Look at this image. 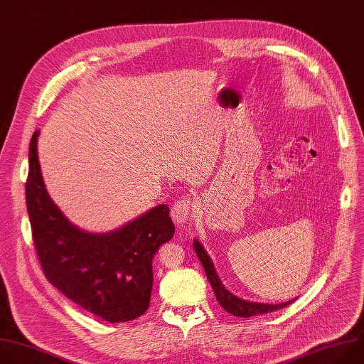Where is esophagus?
<instances>
[{
    "label": "esophagus",
    "mask_w": 364,
    "mask_h": 364,
    "mask_svg": "<svg viewBox=\"0 0 364 364\" xmlns=\"http://www.w3.org/2000/svg\"><path fill=\"white\" fill-rule=\"evenodd\" d=\"M193 209V202L189 198H181L172 205V220L176 225L182 227L186 224L188 218L191 215V210Z\"/></svg>",
    "instance_id": "obj_1"
}]
</instances>
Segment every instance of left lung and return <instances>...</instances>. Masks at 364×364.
<instances>
[{
    "label": "left lung",
    "instance_id": "1",
    "mask_svg": "<svg viewBox=\"0 0 364 364\" xmlns=\"http://www.w3.org/2000/svg\"><path fill=\"white\" fill-rule=\"evenodd\" d=\"M193 250L198 255V258L200 259L206 278L209 279V284L213 288L215 297L218 300V303L221 304V307L224 310H227L230 314L237 316V317H252V316H259V314H265V313H272L275 310L284 309L287 306L291 304L293 301H296V299L285 301V303H279V304H267V303H254V301H248V300H242L240 297H237L235 294H232L230 289L225 288V285L223 284L220 275L216 274V269L213 267L212 259L209 258L208 252L205 251L203 245L198 241L193 240Z\"/></svg>",
    "mask_w": 364,
    "mask_h": 364
}]
</instances>
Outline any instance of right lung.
<instances>
[{
  "mask_svg": "<svg viewBox=\"0 0 364 364\" xmlns=\"http://www.w3.org/2000/svg\"><path fill=\"white\" fill-rule=\"evenodd\" d=\"M38 134L40 130L33 134L28 149L26 196L34 245L47 279L73 303L109 323L140 317L151 303L154 255L175 234L169 206H154L110 232L80 230L47 192Z\"/></svg>",
  "mask_w": 364,
  "mask_h": 364,
  "instance_id": "right-lung-1",
  "label": "right lung"
}]
</instances>
